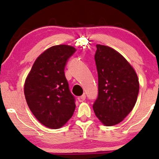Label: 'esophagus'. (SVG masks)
Returning a JSON list of instances; mask_svg holds the SVG:
<instances>
[{
	"mask_svg": "<svg viewBox=\"0 0 159 159\" xmlns=\"http://www.w3.org/2000/svg\"><path fill=\"white\" fill-rule=\"evenodd\" d=\"M85 99H86V96H85L84 94L79 97H78V100H79V102H84V101H85Z\"/></svg>",
	"mask_w": 159,
	"mask_h": 159,
	"instance_id": "34e87169",
	"label": "esophagus"
}]
</instances>
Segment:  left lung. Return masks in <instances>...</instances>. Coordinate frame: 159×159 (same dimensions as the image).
Wrapping results in <instances>:
<instances>
[{"label": "left lung", "mask_w": 159, "mask_h": 159, "mask_svg": "<svg viewBox=\"0 0 159 159\" xmlns=\"http://www.w3.org/2000/svg\"><path fill=\"white\" fill-rule=\"evenodd\" d=\"M95 61L98 76V95L93 108L103 125L121 122L136 103L139 82L134 68L115 49L96 45Z\"/></svg>", "instance_id": "1"}]
</instances>
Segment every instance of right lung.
Here are the masks:
<instances>
[{
  "label": "right lung",
  "mask_w": 159,
  "mask_h": 159,
  "mask_svg": "<svg viewBox=\"0 0 159 159\" xmlns=\"http://www.w3.org/2000/svg\"><path fill=\"white\" fill-rule=\"evenodd\" d=\"M75 51L68 45L50 47L36 58L25 79L24 95L28 107L48 129L63 126L75 111V99L69 91L64 69Z\"/></svg>",
  "instance_id": "add662e5"
}]
</instances>
